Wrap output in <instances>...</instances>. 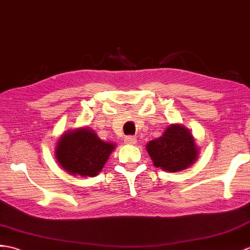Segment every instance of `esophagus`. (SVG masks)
Wrapping results in <instances>:
<instances>
[{
    "label": "esophagus",
    "instance_id": "esophagus-1",
    "mask_svg": "<svg viewBox=\"0 0 250 250\" xmlns=\"http://www.w3.org/2000/svg\"><path fill=\"white\" fill-rule=\"evenodd\" d=\"M124 141H125L126 144H129V146H134V144L137 143V138L132 137V136H127V137H125Z\"/></svg>",
    "mask_w": 250,
    "mask_h": 250
}]
</instances>
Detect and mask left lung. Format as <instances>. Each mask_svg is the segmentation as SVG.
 Masks as SVG:
<instances>
[{
    "label": "left lung",
    "mask_w": 250,
    "mask_h": 250,
    "mask_svg": "<svg viewBox=\"0 0 250 250\" xmlns=\"http://www.w3.org/2000/svg\"><path fill=\"white\" fill-rule=\"evenodd\" d=\"M195 137L184 125L175 123L167 127L162 137L146 144V151L155 167L168 172H179L195 164L199 147Z\"/></svg>",
    "instance_id": "left-lung-1"
}]
</instances>
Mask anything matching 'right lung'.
<instances>
[{
	"instance_id": "right-lung-1",
	"label": "right lung",
	"mask_w": 250,
	"mask_h": 250,
	"mask_svg": "<svg viewBox=\"0 0 250 250\" xmlns=\"http://www.w3.org/2000/svg\"><path fill=\"white\" fill-rule=\"evenodd\" d=\"M115 148L104 141L90 127L65 131L55 146V158L66 172L75 176H96Z\"/></svg>"
}]
</instances>
